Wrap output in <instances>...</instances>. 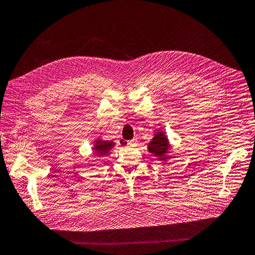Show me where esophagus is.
Segmentation results:
<instances>
[{
  "label": "esophagus",
  "mask_w": 255,
  "mask_h": 255,
  "mask_svg": "<svg viewBox=\"0 0 255 255\" xmlns=\"http://www.w3.org/2000/svg\"><path fill=\"white\" fill-rule=\"evenodd\" d=\"M122 144H125V146L127 147H134L137 144V141L136 140H130V141H126V140H122L121 141Z\"/></svg>",
  "instance_id": "obj_1"
}]
</instances>
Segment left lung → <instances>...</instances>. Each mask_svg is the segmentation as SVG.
<instances>
[{"label":"left lung","instance_id":"obj_1","mask_svg":"<svg viewBox=\"0 0 255 255\" xmlns=\"http://www.w3.org/2000/svg\"><path fill=\"white\" fill-rule=\"evenodd\" d=\"M148 150L152 153L157 160L161 161L162 163L167 164L169 162V159L173 158L169 153H171V144L169 142V139L166 136V133L161 130H157V132L153 134V138L150 142H148Z\"/></svg>","mask_w":255,"mask_h":255}]
</instances>
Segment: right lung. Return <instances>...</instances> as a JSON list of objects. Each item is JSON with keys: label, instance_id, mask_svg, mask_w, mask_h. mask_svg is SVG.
Wrapping results in <instances>:
<instances>
[{"label": "right lung", "instance_id": "obj_1", "mask_svg": "<svg viewBox=\"0 0 255 255\" xmlns=\"http://www.w3.org/2000/svg\"><path fill=\"white\" fill-rule=\"evenodd\" d=\"M115 146H116V142H114L113 140H105V139L97 138L96 140H94L92 150L94 151L95 156L103 157L106 156Z\"/></svg>", "mask_w": 255, "mask_h": 255}]
</instances>
